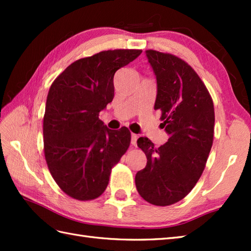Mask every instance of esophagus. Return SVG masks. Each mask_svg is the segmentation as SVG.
Masks as SVG:
<instances>
[{"mask_svg": "<svg viewBox=\"0 0 251 251\" xmlns=\"http://www.w3.org/2000/svg\"><path fill=\"white\" fill-rule=\"evenodd\" d=\"M137 139H138V136L136 134H131V145L132 146H136Z\"/></svg>", "mask_w": 251, "mask_h": 251, "instance_id": "1", "label": "esophagus"}]
</instances>
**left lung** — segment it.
I'll return each instance as SVG.
<instances>
[{
  "label": "left lung",
  "instance_id": "8db88e82",
  "mask_svg": "<svg viewBox=\"0 0 251 251\" xmlns=\"http://www.w3.org/2000/svg\"><path fill=\"white\" fill-rule=\"evenodd\" d=\"M146 54L157 83L154 110L161 111V127L169 138L159 148L146 137L138 139L148 161L135 182L143 200L169 206L184 199L204 172L214 141V102L184 60L153 50Z\"/></svg>",
  "mask_w": 251,
  "mask_h": 251
}]
</instances>
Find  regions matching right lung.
I'll return each instance as SVG.
<instances>
[{
    "label": "right lung",
    "mask_w": 251,
    "mask_h": 251,
    "mask_svg": "<svg viewBox=\"0 0 251 251\" xmlns=\"http://www.w3.org/2000/svg\"><path fill=\"white\" fill-rule=\"evenodd\" d=\"M141 50L100 51L71 63L52 82L43 120L44 154L59 188L72 199L103 193L112 167L130 145L127 127L111 130L99 120L114 97L113 78Z\"/></svg>",
    "instance_id": "add662e5"
}]
</instances>
